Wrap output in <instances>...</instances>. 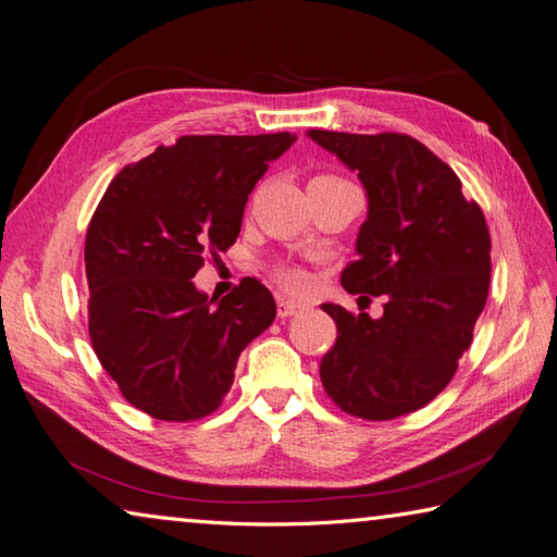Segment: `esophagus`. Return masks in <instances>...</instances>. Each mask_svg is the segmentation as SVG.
Wrapping results in <instances>:
<instances>
[{"instance_id":"34e87169","label":"esophagus","mask_w":557,"mask_h":557,"mask_svg":"<svg viewBox=\"0 0 557 557\" xmlns=\"http://www.w3.org/2000/svg\"><path fill=\"white\" fill-rule=\"evenodd\" d=\"M300 310H302V307H300L298 302L286 300V298H281V300L276 302V314H278L281 319H288V317H293V314H298Z\"/></svg>"}]
</instances>
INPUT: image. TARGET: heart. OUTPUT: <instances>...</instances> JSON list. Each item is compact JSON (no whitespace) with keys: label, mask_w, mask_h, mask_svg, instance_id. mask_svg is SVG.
<instances>
[{"label":"heart","mask_w":557,"mask_h":557,"mask_svg":"<svg viewBox=\"0 0 557 557\" xmlns=\"http://www.w3.org/2000/svg\"><path fill=\"white\" fill-rule=\"evenodd\" d=\"M321 178H336V176H321ZM271 278H274V283L281 290H286L290 295H305L312 288L310 271H305L302 267H295V264H276L271 269Z\"/></svg>","instance_id":"b5f03b06"}]
</instances>
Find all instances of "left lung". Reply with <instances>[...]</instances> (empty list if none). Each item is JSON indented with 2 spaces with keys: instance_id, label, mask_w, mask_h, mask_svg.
Segmentation results:
<instances>
[{
  "instance_id": "obj_1",
  "label": "left lung",
  "mask_w": 557,
  "mask_h": 557,
  "mask_svg": "<svg viewBox=\"0 0 557 557\" xmlns=\"http://www.w3.org/2000/svg\"><path fill=\"white\" fill-rule=\"evenodd\" d=\"M310 138L355 169L369 195L360 257L343 269V288L386 295L381 319L321 305L338 338L319 376L343 412L386 422L434 400L472 345L491 283L488 226L455 171L412 135Z\"/></svg>"
}]
</instances>
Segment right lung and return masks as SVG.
<instances>
[{
  "instance_id": "1",
  "label": "right lung",
  "mask_w": 557,
  "mask_h": 557,
  "mask_svg": "<svg viewBox=\"0 0 557 557\" xmlns=\"http://www.w3.org/2000/svg\"><path fill=\"white\" fill-rule=\"evenodd\" d=\"M293 143L290 133L181 135L123 166L97 205L85 233L90 343L145 414L216 412L240 352L274 321V295L257 278L216 305L190 278L236 243L247 195Z\"/></svg>"
}]
</instances>
